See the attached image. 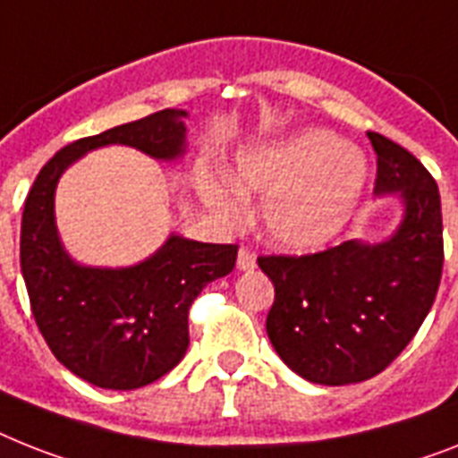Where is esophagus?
<instances>
[{
	"label": "esophagus",
	"mask_w": 458,
	"mask_h": 458,
	"mask_svg": "<svg viewBox=\"0 0 458 458\" xmlns=\"http://www.w3.org/2000/svg\"><path fill=\"white\" fill-rule=\"evenodd\" d=\"M236 267L241 271H252L257 267V257L255 252L248 250V248H241L238 250V259H236Z\"/></svg>",
	"instance_id": "obj_1"
}]
</instances>
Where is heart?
I'll return each mask as SVG.
<instances>
[{"instance_id": "1", "label": "heart", "mask_w": 458, "mask_h": 458, "mask_svg": "<svg viewBox=\"0 0 458 458\" xmlns=\"http://www.w3.org/2000/svg\"><path fill=\"white\" fill-rule=\"evenodd\" d=\"M365 158L325 128H301L288 138L245 147L232 165L238 189L267 194L264 229L290 252L320 250L349 222L362 184ZM203 201L226 220L241 215V199L225 177L201 168Z\"/></svg>"}]
</instances>
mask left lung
<instances>
[{
    "label": "left lung",
    "mask_w": 458,
    "mask_h": 458,
    "mask_svg": "<svg viewBox=\"0 0 458 458\" xmlns=\"http://www.w3.org/2000/svg\"><path fill=\"white\" fill-rule=\"evenodd\" d=\"M377 196H398L403 220L379 243L344 241L304 257H259L274 283L267 335L293 372L346 386L386 369L417 335L442 276V208L436 180L405 147L368 133Z\"/></svg>",
    "instance_id": "obj_1"
}]
</instances>
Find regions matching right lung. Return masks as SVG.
I'll use <instances>...</instances> for the list:
<instances>
[{"label": "right lung", "instance_id": "1", "mask_svg": "<svg viewBox=\"0 0 458 458\" xmlns=\"http://www.w3.org/2000/svg\"><path fill=\"white\" fill-rule=\"evenodd\" d=\"M187 112L161 109L63 147L39 170L21 225V269L37 327L72 374L93 386L133 391L164 377L189 346V306L236 264V245L170 233L133 267H86L72 259L55 226V187L74 161L109 145L157 161L187 152Z\"/></svg>", "mask_w": 458, "mask_h": 458}]
</instances>
